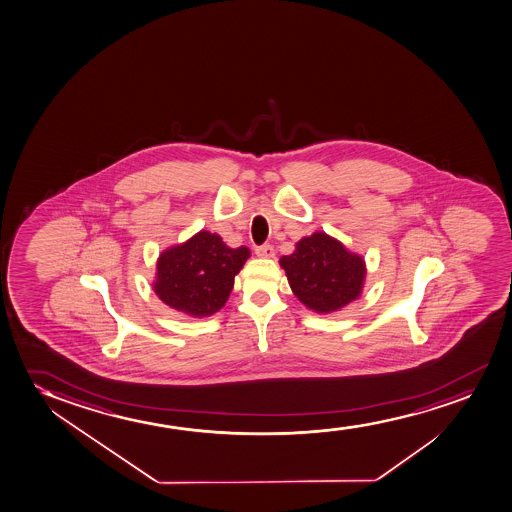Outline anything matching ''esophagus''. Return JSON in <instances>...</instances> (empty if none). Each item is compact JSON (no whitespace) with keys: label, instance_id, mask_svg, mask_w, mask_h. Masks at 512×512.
Returning <instances> with one entry per match:
<instances>
[{"label":"esophagus","instance_id":"esophagus-1","mask_svg":"<svg viewBox=\"0 0 512 512\" xmlns=\"http://www.w3.org/2000/svg\"><path fill=\"white\" fill-rule=\"evenodd\" d=\"M255 253H257V257H260V259H273L274 248L271 245L257 246Z\"/></svg>","mask_w":512,"mask_h":512}]
</instances>
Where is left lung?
<instances>
[{"label": "left lung", "mask_w": 512, "mask_h": 512, "mask_svg": "<svg viewBox=\"0 0 512 512\" xmlns=\"http://www.w3.org/2000/svg\"><path fill=\"white\" fill-rule=\"evenodd\" d=\"M295 297L311 311L330 314L359 299L365 259L326 233L300 239L292 255L279 259Z\"/></svg>", "instance_id": "left-lung-1"}]
</instances>
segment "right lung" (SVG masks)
<instances>
[{
    "label": "right lung",
    "mask_w": 512,
    "mask_h": 512,
    "mask_svg": "<svg viewBox=\"0 0 512 512\" xmlns=\"http://www.w3.org/2000/svg\"><path fill=\"white\" fill-rule=\"evenodd\" d=\"M250 257L246 246L231 248L219 234L200 231L160 253L153 290L161 302L193 318L212 316L233 292L234 276Z\"/></svg>",
    "instance_id": "add662e5"
}]
</instances>
